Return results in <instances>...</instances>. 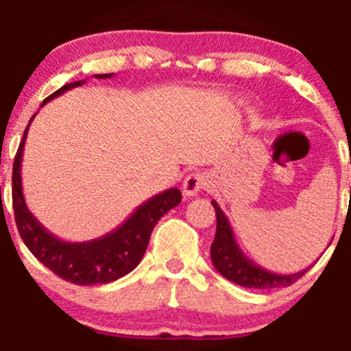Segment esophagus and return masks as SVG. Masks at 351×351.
<instances>
[{"label":"esophagus","instance_id":"obj_1","mask_svg":"<svg viewBox=\"0 0 351 351\" xmlns=\"http://www.w3.org/2000/svg\"><path fill=\"white\" fill-rule=\"evenodd\" d=\"M206 186H209V180L204 173H193L189 175L186 180L183 181V195L184 198H193L196 196L201 189H204Z\"/></svg>","mask_w":351,"mask_h":351}]
</instances>
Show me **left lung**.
I'll list each match as a JSON object with an SVG mask.
<instances>
[{"instance_id": "1", "label": "left lung", "mask_w": 351, "mask_h": 351, "mask_svg": "<svg viewBox=\"0 0 351 351\" xmlns=\"http://www.w3.org/2000/svg\"><path fill=\"white\" fill-rule=\"evenodd\" d=\"M211 204L216 211V236L211 244V261L216 271L228 280L249 289L287 287L308 271L310 267L295 274H274L257 265L241 251L231 224L219 204L216 201H211Z\"/></svg>"}]
</instances>
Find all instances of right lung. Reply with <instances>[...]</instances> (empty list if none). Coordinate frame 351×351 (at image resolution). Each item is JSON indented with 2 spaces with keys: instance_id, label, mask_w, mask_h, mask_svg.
<instances>
[{
  "instance_id": "right-lung-1",
  "label": "right lung",
  "mask_w": 351,
  "mask_h": 351,
  "mask_svg": "<svg viewBox=\"0 0 351 351\" xmlns=\"http://www.w3.org/2000/svg\"><path fill=\"white\" fill-rule=\"evenodd\" d=\"M112 75L114 74H95V77L108 79ZM84 82L86 80H75V82L60 87L59 90H56L44 100L43 106L49 100L59 97L64 92L82 86ZM33 119L34 115L31 117L29 123L24 130L13 165L14 221L23 243L33 252L39 263L51 269L60 279L72 282V284H108V282L127 276L142 261L153 228L156 226L160 217L180 204L181 191L178 188H170L152 196L150 199L140 204L119 228L106 236L97 237V239L84 241V243H67V241L59 239L36 219L33 213L27 209L23 195V152Z\"/></svg>"
}]
</instances>
